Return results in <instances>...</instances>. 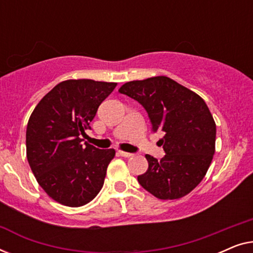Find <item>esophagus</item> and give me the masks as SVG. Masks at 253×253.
I'll return each instance as SVG.
<instances>
[{
	"instance_id": "esophagus-1",
	"label": "esophagus",
	"mask_w": 253,
	"mask_h": 253,
	"mask_svg": "<svg viewBox=\"0 0 253 253\" xmlns=\"http://www.w3.org/2000/svg\"><path fill=\"white\" fill-rule=\"evenodd\" d=\"M117 153H119L121 157H123V158H130L131 155H132V153H129V152H123V151H119Z\"/></svg>"
}]
</instances>
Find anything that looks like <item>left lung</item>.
I'll return each instance as SVG.
<instances>
[{
  "mask_svg": "<svg viewBox=\"0 0 253 253\" xmlns=\"http://www.w3.org/2000/svg\"><path fill=\"white\" fill-rule=\"evenodd\" d=\"M120 93L136 100L150 117L152 131L166 155L146 154L148 169L138 176L143 188L159 199H178L191 192L206 175L215 152L216 126L205 101L166 76L126 83Z\"/></svg>",
  "mask_w": 253,
  "mask_h": 253,
  "instance_id": "1",
  "label": "left lung"
}]
</instances>
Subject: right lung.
I'll return each instance as SVG.
<instances>
[{"label":"right lung","instance_id":"obj_1","mask_svg":"<svg viewBox=\"0 0 253 253\" xmlns=\"http://www.w3.org/2000/svg\"><path fill=\"white\" fill-rule=\"evenodd\" d=\"M116 83L69 79L38 103L27 123L26 155L38 183L62 205L79 207L95 198L115 150H99L82 136Z\"/></svg>","mask_w":253,"mask_h":253}]
</instances>
